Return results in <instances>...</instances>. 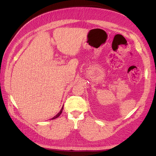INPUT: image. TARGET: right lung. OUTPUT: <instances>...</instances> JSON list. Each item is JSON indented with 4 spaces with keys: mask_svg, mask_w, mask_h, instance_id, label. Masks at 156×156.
<instances>
[{
    "mask_svg": "<svg viewBox=\"0 0 156 156\" xmlns=\"http://www.w3.org/2000/svg\"><path fill=\"white\" fill-rule=\"evenodd\" d=\"M63 107H64V105H63ZM63 107H62V108H61V110L60 111V112L58 113L57 115H56V116H55L53 118H52V120H53V119H56V118H58L60 115H61V113H62V110H63Z\"/></svg>",
    "mask_w": 156,
    "mask_h": 156,
    "instance_id": "1",
    "label": "right lung"
}]
</instances>
